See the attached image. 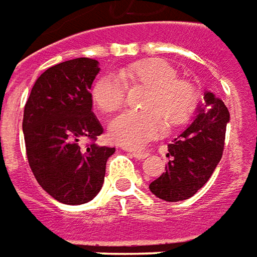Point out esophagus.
<instances>
[{
    "instance_id": "obj_1",
    "label": "esophagus",
    "mask_w": 257,
    "mask_h": 257,
    "mask_svg": "<svg viewBox=\"0 0 257 257\" xmlns=\"http://www.w3.org/2000/svg\"><path fill=\"white\" fill-rule=\"evenodd\" d=\"M130 154L136 158V159H138V161H141V159H145L147 156H148V154L147 152H141V151H128Z\"/></svg>"
}]
</instances>
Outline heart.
I'll return each instance as SVG.
<instances>
[{
    "mask_svg": "<svg viewBox=\"0 0 257 257\" xmlns=\"http://www.w3.org/2000/svg\"><path fill=\"white\" fill-rule=\"evenodd\" d=\"M148 88L144 110H125L109 123V137L124 147L136 148L159 137L165 132V119L170 125L184 123L196 103V91L178 80L176 69L162 59H145L121 67L119 76L108 74L95 81L92 99L105 113H112L124 99V83Z\"/></svg>",
    "mask_w": 257,
    "mask_h": 257,
    "instance_id": "obj_1",
    "label": "heart"
}]
</instances>
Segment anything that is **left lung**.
<instances>
[{
	"instance_id": "left-lung-1",
	"label": "left lung",
	"mask_w": 257,
	"mask_h": 257,
	"mask_svg": "<svg viewBox=\"0 0 257 257\" xmlns=\"http://www.w3.org/2000/svg\"><path fill=\"white\" fill-rule=\"evenodd\" d=\"M195 113L194 121L167 145L166 173L149 184L151 192L163 201H185L195 195L221 159L228 109L213 92L205 91Z\"/></svg>"
}]
</instances>
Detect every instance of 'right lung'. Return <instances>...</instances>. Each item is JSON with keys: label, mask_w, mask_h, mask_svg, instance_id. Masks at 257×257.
I'll use <instances>...</instances> for the list:
<instances>
[{"label": "right lung", "mask_w": 257, "mask_h": 257, "mask_svg": "<svg viewBox=\"0 0 257 257\" xmlns=\"http://www.w3.org/2000/svg\"><path fill=\"white\" fill-rule=\"evenodd\" d=\"M99 62L76 58L47 69L25 105L23 134L29 165L38 184L56 201L83 205L102 188L114 148L88 144L103 128L92 112L91 87Z\"/></svg>", "instance_id": "add662e5"}]
</instances>
